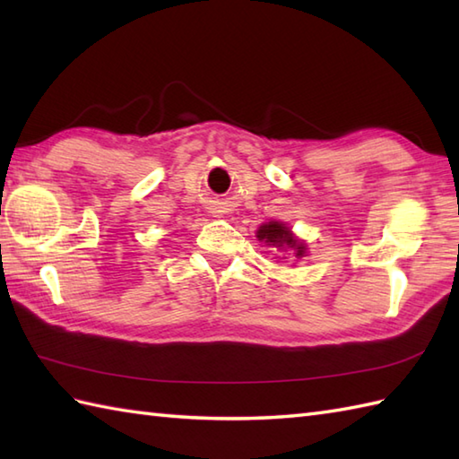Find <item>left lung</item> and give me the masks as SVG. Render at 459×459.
<instances>
[{"label": "left lung", "mask_w": 459, "mask_h": 459, "mask_svg": "<svg viewBox=\"0 0 459 459\" xmlns=\"http://www.w3.org/2000/svg\"><path fill=\"white\" fill-rule=\"evenodd\" d=\"M256 237L260 240L270 242V245L276 247V248L294 250L296 256H304V252H306V247L301 245V242L294 235H291L290 229L284 227L281 222H276V221H272L268 224H262V227L256 232Z\"/></svg>", "instance_id": "1"}]
</instances>
